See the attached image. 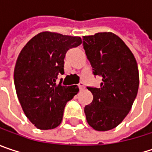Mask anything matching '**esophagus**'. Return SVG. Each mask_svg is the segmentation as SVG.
<instances>
[{
    "label": "esophagus",
    "mask_w": 152,
    "mask_h": 152,
    "mask_svg": "<svg viewBox=\"0 0 152 152\" xmlns=\"http://www.w3.org/2000/svg\"><path fill=\"white\" fill-rule=\"evenodd\" d=\"M78 86H79V88H80V90L84 89V87H85V86H84V83H83V82H80Z\"/></svg>",
    "instance_id": "obj_1"
}]
</instances>
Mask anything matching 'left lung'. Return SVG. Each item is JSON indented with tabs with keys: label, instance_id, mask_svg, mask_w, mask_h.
Returning a JSON list of instances; mask_svg holds the SVG:
<instances>
[{
	"label": "left lung",
	"instance_id": "1",
	"mask_svg": "<svg viewBox=\"0 0 152 152\" xmlns=\"http://www.w3.org/2000/svg\"><path fill=\"white\" fill-rule=\"evenodd\" d=\"M83 48L92 74L102 80L99 88L87 86L93 99L84 109L86 120L96 131H109L123 121L135 100L137 64L125 42L113 33L84 36Z\"/></svg>",
	"mask_w": 152,
	"mask_h": 152
}]
</instances>
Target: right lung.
<instances>
[{
	"instance_id": "right-lung-1",
	"label": "right lung",
	"mask_w": 152,
	"mask_h": 152,
	"mask_svg": "<svg viewBox=\"0 0 152 152\" xmlns=\"http://www.w3.org/2000/svg\"><path fill=\"white\" fill-rule=\"evenodd\" d=\"M80 37L42 32L20 51L15 68V86L27 118L40 130L57 127L66 103L79 92L77 86L57 83L64 73V59L81 44Z\"/></svg>"
}]
</instances>
